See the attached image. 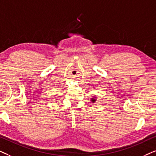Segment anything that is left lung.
<instances>
[{"instance_id": "8db88e82", "label": "left lung", "mask_w": 156, "mask_h": 156, "mask_svg": "<svg viewBox=\"0 0 156 156\" xmlns=\"http://www.w3.org/2000/svg\"><path fill=\"white\" fill-rule=\"evenodd\" d=\"M91 102H92V103H94V102L97 101V97H92L91 99Z\"/></svg>"}]
</instances>
